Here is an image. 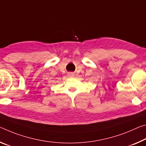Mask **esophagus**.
Segmentation results:
<instances>
[{"mask_svg":"<svg viewBox=\"0 0 146 146\" xmlns=\"http://www.w3.org/2000/svg\"><path fill=\"white\" fill-rule=\"evenodd\" d=\"M69 76H71V77H72V76L74 75V74H73L72 73H69Z\"/></svg>","mask_w":146,"mask_h":146,"instance_id":"1","label":"esophagus"}]
</instances>
